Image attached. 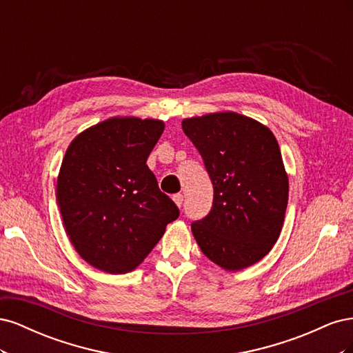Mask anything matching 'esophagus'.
Masks as SVG:
<instances>
[{
	"label": "esophagus",
	"mask_w": 353,
	"mask_h": 353,
	"mask_svg": "<svg viewBox=\"0 0 353 353\" xmlns=\"http://www.w3.org/2000/svg\"><path fill=\"white\" fill-rule=\"evenodd\" d=\"M172 199H174V201H175V205H176L178 208H181V206H183V201H184V196H183V194H179V193H178V194H175V196H174Z\"/></svg>",
	"instance_id": "esophagus-1"
}]
</instances>
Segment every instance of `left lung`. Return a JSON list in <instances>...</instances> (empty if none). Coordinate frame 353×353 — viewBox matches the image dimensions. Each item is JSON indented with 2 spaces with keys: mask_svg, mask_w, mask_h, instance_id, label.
I'll use <instances>...</instances> for the list:
<instances>
[{
  "mask_svg": "<svg viewBox=\"0 0 353 353\" xmlns=\"http://www.w3.org/2000/svg\"><path fill=\"white\" fill-rule=\"evenodd\" d=\"M213 185L208 215L191 223L201 252L239 271L266 256L283 228L288 200L279 143L270 128L236 112L183 121Z\"/></svg>",
  "mask_w": 353,
  "mask_h": 353,
  "instance_id": "1",
  "label": "left lung"
}]
</instances>
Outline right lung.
Instances as JSON below:
<instances>
[{
    "mask_svg": "<svg viewBox=\"0 0 353 353\" xmlns=\"http://www.w3.org/2000/svg\"><path fill=\"white\" fill-rule=\"evenodd\" d=\"M165 123L110 117L68 147L57 178V203L74 250L109 274L135 270L179 216L145 165Z\"/></svg>",
    "mask_w": 353,
    "mask_h": 353,
    "instance_id": "obj_1",
    "label": "right lung"
}]
</instances>
